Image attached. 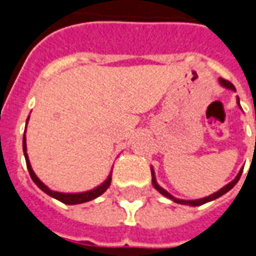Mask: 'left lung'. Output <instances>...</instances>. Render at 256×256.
Returning a JSON list of instances; mask_svg holds the SVG:
<instances>
[{
	"label": "left lung",
	"instance_id": "8db88e82",
	"mask_svg": "<svg viewBox=\"0 0 256 256\" xmlns=\"http://www.w3.org/2000/svg\"><path fill=\"white\" fill-rule=\"evenodd\" d=\"M220 84L224 86V88H226V89H230V90H234L236 92V89H234V86L229 82V80H226V79H222L220 78ZM237 104L240 106V101H238V97H237ZM150 172H152V185L155 186V189L158 190L159 193H162L163 196H166V198H172V202H176V203L178 204H186V206H192V207H196V206H202V204L204 203H208V202H211V200H215V198H220L222 194H225L226 192H229L234 185H236L237 182H238V180H240V177H242V170H240V172L237 174V177L232 181V182H229L228 185H225L224 188L220 189L218 192L212 193V194H210V196H207V198H198V200H181V198H176L174 196H172L170 193L167 192V190H164V189L162 188V186H159L158 185V182H156L155 180V172H154V168H150Z\"/></svg>",
	"mask_w": 256,
	"mask_h": 256
}]
</instances>
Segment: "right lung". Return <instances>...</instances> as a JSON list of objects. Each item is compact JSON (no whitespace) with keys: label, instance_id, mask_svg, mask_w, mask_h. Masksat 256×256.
I'll return each instance as SVG.
<instances>
[{"label":"right lung","instance_id":"right-lung-1","mask_svg":"<svg viewBox=\"0 0 256 256\" xmlns=\"http://www.w3.org/2000/svg\"><path fill=\"white\" fill-rule=\"evenodd\" d=\"M30 118V116H28ZM28 118H27V122H28ZM23 152H24V158H26V164H27V168H28V172H30V177L31 180L36 182V185L38 188L44 190V192L49 194V196H52V198H58V202H62L64 204H80V203H86V202H90V200H93V198H98L100 194L106 192V189L110 188V185H111V176L112 172H110V176L106 178L104 182L98 185L97 188L92 189V190H88V192H82V193H63V192H54V190H50V189L48 188L45 184L42 182L40 178L36 177V172H32V168H31L30 160H28V155H27V146H26V134L23 136Z\"/></svg>","mask_w":256,"mask_h":256}]
</instances>
